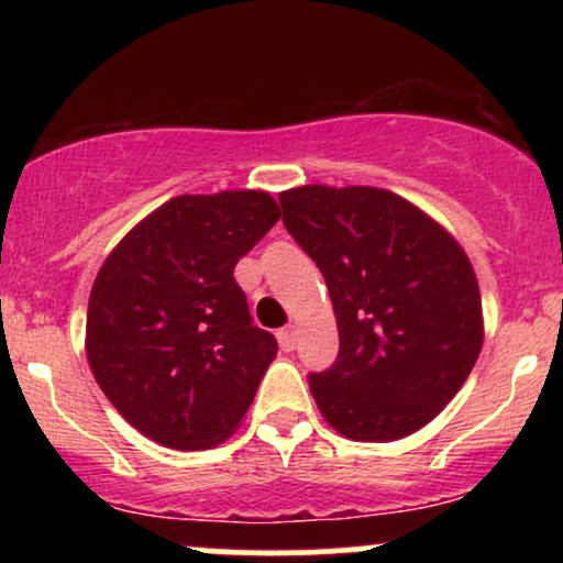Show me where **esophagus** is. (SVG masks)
<instances>
[{
	"label": "esophagus",
	"instance_id": "obj_1",
	"mask_svg": "<svg viewBox=\"0 0 563 563\" xmlns=\"http://www.w3.org/2000/svg\"><path fill=\"white\" fill-rule=\"evenodd\" d=\"M277 344H280L283 352H294V349H296V328L294 325L280 328V331H277Z\"/></svg>",
	"mask_w": 563,
	"mask_h": 563
}]
</instances>
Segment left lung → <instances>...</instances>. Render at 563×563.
I'll return each instance as SVG.
<instances>
[{
	"mask_svg": "<svg viewBox=\"0 0 563 563\" xmlns=\"http://www.w3.org/2000/svg\"><path fill=\"white\" fill-rule=\"evenodd\" d=\"M283 224L312 256L339 357L309 376L322 418L354 442L423 429L482 352V296L466 251L410 200L378 187L280 192Z\"/></svg>",
	"mask_w": 563,
	"mask_h": 563,
	"instance_id": "8db88e82",
	"label": "left lung"
}]
</instances>
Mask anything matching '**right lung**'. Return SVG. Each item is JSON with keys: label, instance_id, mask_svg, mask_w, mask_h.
<instances>
[{"label": "right lung", "instance_id": "add662e5", "mask_svg": "<svg viewBox=\"0 0 563 563\" xmlns=\"http://www.w3.org/2000/svg\"><path fill=\"white\" fill-rule=\"evenodd\" d=\"M280 219L262 190L177 196L132 228L95 277L87 360L134 429L174 450L224 442L277 354L235 264Z\"/></svg>", "mask_w": 563, "mask_h": 563}]
</instances>
